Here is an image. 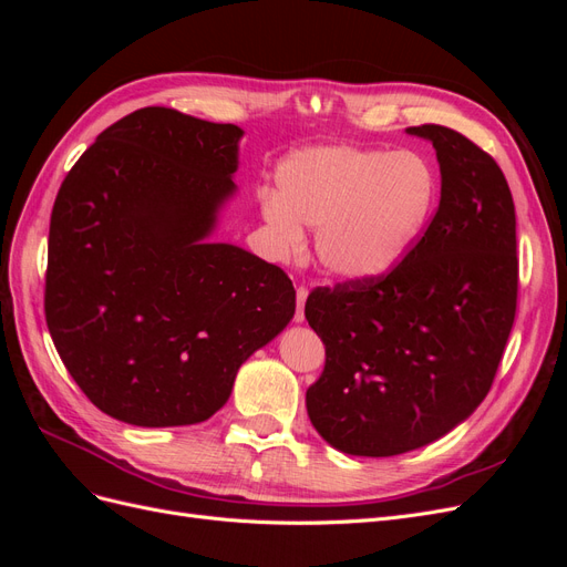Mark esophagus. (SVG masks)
I'll return each instance as SVG.
<instances>
[{
  "label": "esophagus",
  "instance_id": "obj_1",
  "mask_svg": "<svg viewBox=\"0 0 567 567\" xmlns=\"http://www.w3.org/2000/svg\"><path fill=\"white\" fill-rule=\"evenodd\" d=\"M296 293H298V305H296V317L293 319L300 323L305 319V300H307V293H310V290H307L305 286H298Z\"/></svg>",
  "mask_w": 567,
  "mask_h": 567
}]
</instances>
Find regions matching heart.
<instances>
[{"instance_id": "1", "label": "heart", "mask_w": 567, "mask_h": 567, "mask_svg": "<svg viewBox=\"0 0 567 567\" xmlns=\"http://www.w3.org/2000/svg\"><path fill=\"white\" fill-rule=\"evenodd\" d=\"M435 198V173L419 153L307 146L277 167V194L262 196V217L281 248L300 246V225L319 227L321 267L346 281H371L414 248Z\"/></svg>"}]
</instances>
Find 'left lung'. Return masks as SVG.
Segmentation results:
<instances>
[{"mask_svg": "<svg viewBox=\"0 0 567 567\" xmlns=\"http://www.w3.org/2000/svg\"><path fill=\"white\" fill-rule=\"evenodd\" d=\"M406 132L437 153L431 225L383 277L317 288L305 302L326 346L307 414L352 456H398L466 421L492 388L516 319V208L502 167L450 127Z\"/></svg>", "mask_w": 567, "mask_h": 567, "instance_id": "1", "label": "left lung"}]
</instances>
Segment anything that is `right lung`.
<instances>
[{"label": "right lung", "instance_id": "right-lung-1", "mask_svg": "<svg viewBox=\"0 0 567 567\" xmlns=\"http://www.w3.org/2000/svg\"><path fill=\"white\" fill-rule=\"evenodd\" d=\"M244 130L140 109L65 175L49 225L44 315L61 362L104 414L208 421L236 371L296 312L277 265L210 244Z\"/></svg>", "mask_w": 567, "mask_h": 567}]
</instances>
